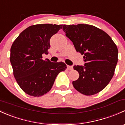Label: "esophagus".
Instances as JSON below:
<instances>
[{
	"label": "esophagus",
	"mask_w": 125,
	"mask_h": 125,
	"mask_svg": "<svg viewBox=\"0 0 125 125\" xmlns=\"http://www.w3.org/2000/svg\"><path fill=\"white\" fill-rule=\"evenodd\" d=\"M67 68H68V69H69V70H72V69H73V67L72 66H69V65H68V66H67Z\"/></svg>",
	"instance_id": "34e87169"
}]
</instances>
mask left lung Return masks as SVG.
Listing matches in <instances>:
<instances>
[{
	"label": "left lung",
	"mask_w": 125,
	"mask_h": 125,
	"mask_svg": "<svg viewBox=\"0 0 125 125\" xmlns=\"http://www.w3.org/2000/svg\"><path fill=\"white\" fill-rule=\"evenodd\" d=\"M63 30L86 62L84 66L73 67L79 73L78 79L73 82V87L87 96L98 94L113 77L118 61L117 47L107 33L92 25L64 24Z\"/></svg>",
	"instance_id": "left-lung-1"
}]
</instances>
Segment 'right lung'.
I'll use <instances>...</instances> for the list:
<instances>
[{
  "label": "right lung",
  "instance_id": "right-lung-1",
  "mask_svg": "<svg viewBox=\"0 0 125 125\" xmlns=\"http://www.w3.org/2000/svg\"><path fill=\"white\" fill-rule=\"evenodd\" d=\"M62 24H41L29 26L15 39L10 48L13 74L21 89L31 96H41L51 90L57 75L66 69L65 63L42 60L48 53L50 39Z\"/></svg>",
  "mask_w": 125,
  "mask_h": 125
}]
</instances>
